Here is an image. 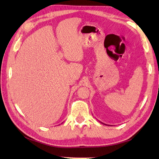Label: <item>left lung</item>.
<instances>
[{
    "label": "left lung",
    "instance_id": "obj_1",
    "mask_svg": "<svg viewBox=\"0 0 159 159\" xmlns=\"http://www.w3.org/2000/svg\"><path fill=\"white\" fill-rule=\"evenodd\" d=\"M100 122H101V121H100ZM101 123H102V124H104V125H107V124H104V123H102V122H101ZM108 126H111V125H108Z\"/></svg>",
    "mask_w": 159,
    "mask_h": 159
}]
</instances>
